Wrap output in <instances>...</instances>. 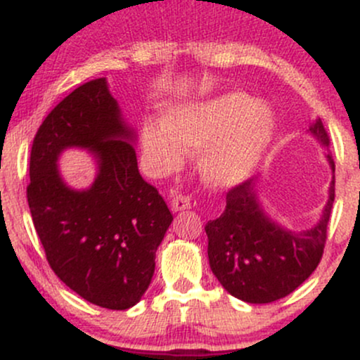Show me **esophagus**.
<instances>
[{
    "label": "esophagus",
    "instance_id": "obj_1",
    "mask_svg": "<svg viewBox=\"0 0 360 360\" xmlns=\"http://www.w3.org/2000/svg\"><path fill=\"white\" fill-rule=\"evenodd\" d=\"M172 212H184V210L191 208V200L188 196H183V194H176L171 201Z\"/></svg>",
    "mask_w": 360,
    "mask_h": 360
}]
</instances>
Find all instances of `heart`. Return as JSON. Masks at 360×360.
I'll list each match as a JSON object with an SVG mask.
<instances>
[{"label":"heart","instance_id":"heart-1","mask_svg":"<svg viewBox=\"0 0 360 360\" xmlns=\"http://www.w3.org/2000/svg\"><path fill=\"white\" fill-rule=\"evenodd\" d=\"M274 134L269 106L232 91L205 103L169 108L142 128V146L157 166L179 167L186 152L201 154V172L214 186L240 183L259 164Z\"/></svg>","mask_w":360,"mask_h":360}]
</instances>
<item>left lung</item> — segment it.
<instances>
[{
	"mask_svg": "<svg viewBox=\"0 0 360 360\" xmlns=\"http://www.w3.org/2000/svg\"><path fill=\"white\" fill-rule=\"evenodd\" d=\"M307 131L328 148L330 139L320 118ZM326 159L335 172L332 155ZM333 200L335 176L316 225L292 232L272 221L264 212L257 177L235 186L226 193L225 212L205 226L213 274L230 295L245 303H272L288 296L320 264Z\"/></svg>",
	"mask_w": 360,
	"mask_h": 360,
	"instance_id": "left-lung-1",
	"label": "left lung"
}]
</instances>
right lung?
Here are the masks:
<instances>
[{"mask_svg": "<svg viewBox=\"0 0 360 360\" xmlns=\"http://www.w3.org/2000/svg\"><path fill=\"white\" fill-rule=\"evenodd\" d=\"M134 142V128L100 77L47 115L30 154L28 206L52 271L81 298L108 309L139 303L172 221L166 201L140 176ZM65 148L94 154L97 177L88 190H74L60 176Z\"/></svg>", "mask_w": 360, "mask_h": 360, "instance_id": "right-lung-1", "label": "right lung"}]
</instances>
